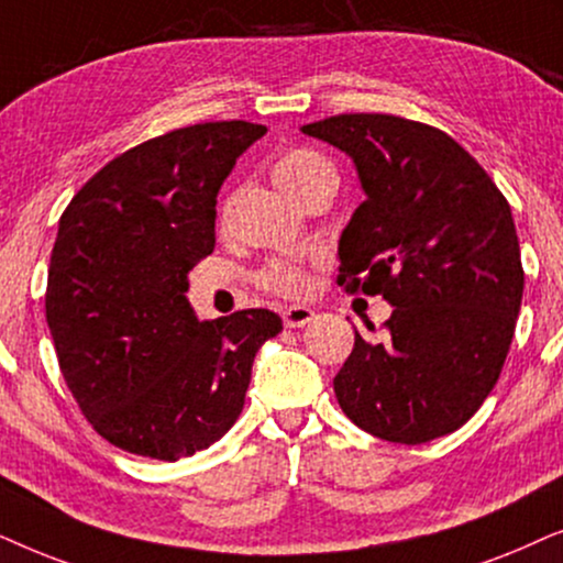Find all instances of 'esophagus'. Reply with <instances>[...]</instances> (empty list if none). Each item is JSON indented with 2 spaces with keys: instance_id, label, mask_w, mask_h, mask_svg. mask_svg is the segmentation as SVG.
Segmentation results:
<instances>
[{
  "instance_id": "obj_1",
  "label": "esophagus",
  "mask_w": 563,
  "mask_h": 563,
  "mask_svg": "<svg viewBox=\"0 0 563 563\" xmlns=\"http://www.w3.org/2000/svg\"><path fill=\"white\" fill-rule=\"evenodd\" d=\"M313 319H317V313L309 306H286L283 309V324L286 327H306Z\"/></svg>"
}]
</instances>
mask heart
<instances>
[{
  "mask_svg": "<svg viewBox=\"0 0 563 563\" xmlns=\"http://www.w3.org/2000/svg\"><path fill=\"white\" fill-rule=\"evenodd\" d=\"M273 179L294 200L321 183H334V167L327 156L311 148H288L273 164ZM260 286L280 296H301L309 288V275L294 260H273L260 273Z\"/></svg>",
  "mask_w": 563,
  "mask_h": 563,
  "instance_id": "obj_1",
  "label": "heart"
}]
</instances>
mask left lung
<instances>
[{
	"mask_svg": "<svg viewBox=\"0 0 563 563\" xmlns=\"http://www.w3.org/2000/svg\"><path fill=\"white\" fill-rule=\"evenodd\" d=\"M301 131L347 154L365 192L336 283L394 306L380 342L355 332L336 401L388 443L443 438L492 394L515 334L526 273L509 203L466 148L417 120L355 112Z\"/></svg>",
	"mask_w": 563,
	"mask_h": 563,
	"instance_id": "8db88e82",
	"label": "left lung"
}]
</instances>
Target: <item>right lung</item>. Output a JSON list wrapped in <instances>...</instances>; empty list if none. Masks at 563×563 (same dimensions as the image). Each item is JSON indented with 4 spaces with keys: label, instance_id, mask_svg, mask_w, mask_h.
Masks as SVG:
<instances>
[{
    "label": "right lung",
    "instance_id": "obj_1",
    "mask_svg": "<svg viewBox=\"0 0 563 563\" xmlns=\"http://www.w3.org/2000/svg\"><path fill=\"white\" fill-rule=\"evenodd\" d=\"M265 133L219 120L144 141L58 221L46 321L81 415L120 451L177 461L213 445L242 415L254 355L283 329L267 309L198 321L185 296L213 252L216 195Z\"/></svg>",
    "mask_w": 563,
    "mask_h": 563
}]
</instances>
